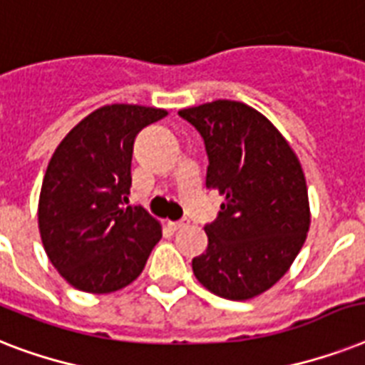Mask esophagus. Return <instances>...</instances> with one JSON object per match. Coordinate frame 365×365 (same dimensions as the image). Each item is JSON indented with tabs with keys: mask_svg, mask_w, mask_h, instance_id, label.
Wrapping results in <instances>:
<instances>
[{
	"mask_svg": "<svg viewBox=\"0 0 365 365\" xmlns=\"http://www.w3.org/2000/svg\"><path fill=\"white\" fill-rule=\"evenodd\" d=\"M187 225V222H168V227L172 229V231H178V229H182Z\"/></svg>",
	"mask_w": 365,
	"mask_h": 365,
	"instance_id": "esophagus-1",
	"label": "esophagus"
}]
</instances>
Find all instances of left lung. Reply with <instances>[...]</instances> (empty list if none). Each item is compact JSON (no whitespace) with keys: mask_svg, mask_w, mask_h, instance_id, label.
I'll return each mask as SVG.
<instances>
[{"mask_svg":"<svg viewBox=\"0 0 365 365\" xmlns=\"http://www.w3.org/2000/svg\"><path fill=\"white\" fill-rule=\"evenodd\" d=\"M200 132L206 189L225 197L193 259L197 280L231 301L254 299L288 272L311 227L305 172L263 113L235 100L178 111Z\"/></svg>","mask_w":365,"mask_h":365,"instance_id":"8db88e82","label":"left lung"}]
</instances>
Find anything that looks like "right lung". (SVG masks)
Returning <instances> with one entry per match:
<instances>
[{
	"label": "right lung",
	"mask_w": 365,
	"mask_h": 365,
	"mask_svg": "<svg viewBox=\"0 0 365 365\" xmlns=\"http://www.w3.org/2000/svg\"><path fill=\"white\" fill-rule=\"evenodd\" d=\"M160 108L102 106L71 128L48 160L37 225L48 261L73 288L111 294L142 274L163 227L148 212L125 208L132 149Z\"/></svg>",
	"instance_id": "1"
}]
</instances>
